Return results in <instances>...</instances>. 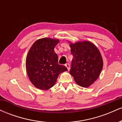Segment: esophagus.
<instances>
[{
    "label": "esophagus",
    "mask_w": 122,
    "mask_h": 122,
    "mask_svg": "<svg viewBox=\"0 0 122 122\" xmlns=\"http://www.w3.org/2000/svg\"><path fill=\"white\" fill-rule=\"evenodd\" d=\"M65 66L66 67L68 71H69V70H70V64H65Z\"/></svg>",
    "instance_id": "34e87169"
}]
</instances>
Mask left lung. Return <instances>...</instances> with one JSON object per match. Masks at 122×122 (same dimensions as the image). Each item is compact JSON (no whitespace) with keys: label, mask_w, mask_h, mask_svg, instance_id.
I'll use <instances>...</instances> for the list:
<instances>
[{"label":"left lung","mask_w":122,"mask_h":122,"mask_svg":"<svg viewBox=\"0 0 122 122\" xmlns=\"http://www.w3.org/2000/svg\"><path fill=\"white\" fill-rule=\"evenodd\" d=\"M69 42L73 56L70 74L78 85L87 88L98 79L103 69L101 53L97 47L89 41Z\"/></svg>","instance_id":"1"}]
</instances>
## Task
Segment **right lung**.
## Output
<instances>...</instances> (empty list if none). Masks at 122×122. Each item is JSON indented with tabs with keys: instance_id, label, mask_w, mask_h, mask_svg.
I'll list each match as a JSON object with an SVG mask.
<instances>
[{
	"instance_id": "add662e5",
	"label": "right lung",
	"mask_w": 122,
	"mask_h": 122,
	"mask_svg": "<svg viewBox=\"0 0 122 122\" xmlns=\"http://www.w3.org/2000/svg\"><path fill=\"white\" fill-rule=\"evenodd\" d=\"M58 39L43 38L36 41L30 47L26 59V68L30 81L35 87L47 90L57 81L61 73L68 71L58 64V56L54 47Z\"/></svg>"
}]
</instances>
